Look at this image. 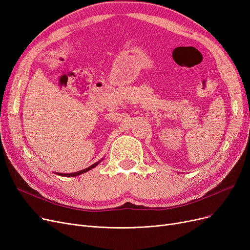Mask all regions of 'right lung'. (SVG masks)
Here are the masks:
<instances>
[{
    "instance_id": "add662e5",
    "label": "right lung",
    "mask_w": 250,
    "mask_h": 250,
    "mask_svg": "<svg viewBox=\"0 0 250 250\" xmlns=\"http://www.w3.org/2000/svg\"><path fill=\"white\" fill-rule=\"evenodd\" d=\"M102 161V159L101 160H99L98 162H96V163H94V164H92L91 166H89L88 168H86V169H83V170H80V171H77V172H74V173H58V172H56V174H58V175H61V176H68V177H72V176H77V175H80V174H83V173H85V172H87V171H89V170H91L92 168H94V167H96L100 162Z\"/></svg>"
}]
</instances>
